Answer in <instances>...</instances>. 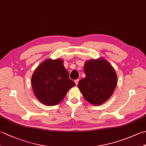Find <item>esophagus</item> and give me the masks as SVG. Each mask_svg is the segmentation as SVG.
Listing matches in <instances>:
<instances>
[{
	"instance_id": "esophagus-1",
	"label": "esophagus",
	"mask_w": 146,
	"mask_h": 146,
	"mask_svg": "<svg viewBox=\"0 0 146 146\" xmlns=\"http://www.w3.org/2000/svg\"><path fill=\"white\" fill-rule=\"evenodd\" d=\"M78 82H79V80H75V83L76 85H78Z\"/></svg>"
}]
</instances>
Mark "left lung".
<instances>
[{
  "instance_id": "left-lung-1",
  "label": "left lung",
  "mask_w": 146,
  "mask_h": 146,
  "mask_svg": "<svg viewBox=\"0 0 146 146\" xmlns=\"http://www.w3.org/2000/svg\"><path fill=\"white\" fill-rule=\"evenodd\" d=\"M85 78L80 80L78 88L89 103L100 105L112 95L117 84V76L112 66L103 58L86 61Z\"/></svg>"
}]
</instances>
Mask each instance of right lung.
<instances>
[{"label":"right lung","mask_w":146,"mask_h":146,"mask_svg":"<svg viewBox=\"0 0 146 146\" xmlns=\"http://www.w3.org/2000/svg\"><path fill=\"white\" fill-rule=\"evenodd\" d=\"M34 94L42 104L49 106L58 104L75 83L61 59H47L37 67L31 78Z\"/></svg>","instance_id":"1"}]
</instances>
